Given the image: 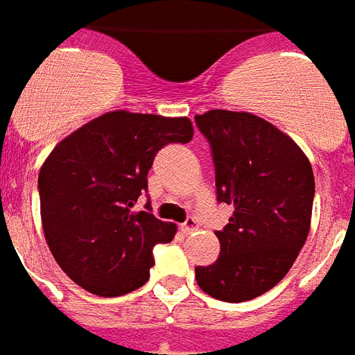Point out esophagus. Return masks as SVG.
I'll list each match as a JSON object with an SVG mask.
<instances>
[{"label":"esophagus","mask_w":355,"mask_h":355,"mask_svg":"<svg viewBox=\"0 0 355 355\" xmlns=\"http://www.w3.org/2000/svg\"><path fill=\"white\" fill-rule=\"evenodd\" d=\"M180 229H181V232H183V234H192V232L198 229V222H196L194 218H189L185 223H181Z\"/></svg>","instance_id":"1"}]
</instances>
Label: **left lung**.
I'll return each instance as SVG.
<instances>
[{"instance_id": "1", "label": "left lung", "mask_w": 355, "mask_h": 355, "mask_svg": "<svg viewBox=\"0 0 355 355\" xmlns=\"http://www.w3.org/2000/svg\"><path fill=\"white\" fill-rule=\"evenodd\" d=\"M216 166L218 201L232 205L220 257L198 266L201 290L223 302L266 293L290 271L304 245L313 207V170L290 135L249 112L196 115Z\"/></svg>"}]
</instances>
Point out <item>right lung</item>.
Returning a JSON list of instances; mask_svg holds the SVG:
<instances>
[{
    "mask_svg": "<svg viewBox=\"0 0 355 355\" xmlns=\"http://www.w3.org/2000/svg\"><path fill=\"white\" fill-rule=\"evenodd\" d=\"M192 135L189 117L115 110L69 133L47 155L38 175L44 236L75 284L119 297L150 279L152 249L172 242L178 227L133 205L148 189L155 154Z\"/></svg>",
    "mask_w": 355,
    "mask_h": 355,
    "instance_id": "obj_1",
    "label": "right lung"
}]
</instances>
